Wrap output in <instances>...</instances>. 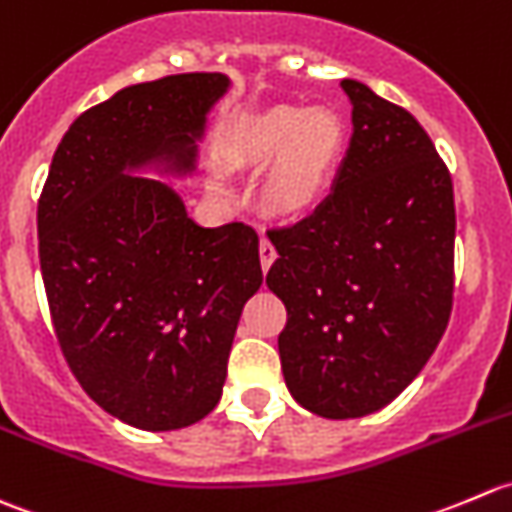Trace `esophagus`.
I'll return each instance as SVG.
<instances>
[{
    "label": "esophagus",
    "instance_id": "1",
    "mask_svg": "<svg viewBox=\"0 0 512 512\" xmlns=\"http://www.w3.org/2000/svg\"><path fill=\"white\" fill-rule=\"evenodd\" d=\"M258 256H261L263 271H268V268H271V263L276 261V249H273V244L266 239V236H261V244H258Z\"/></svg>",
    "mask_w": 512,
    "mask_h": 512
}]
</instances>
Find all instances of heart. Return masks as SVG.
<instances>
[{
    "mask_svg": "<svg viewBox=\"0 0 512 512\" xmlns=\"http://www.w3.org/2000/svg\"><path fill=\"white\" fill-rule=\"evenodd\" d=\"M341 139V124L328 111L276 109L246 124L234 151L241 164L256 169L278 164L268 181V199L281 214L298 216L326 189Z\"/></svg>",
    "mask_w": 512,
    "mask_h": 512,
    "instance_id": "heart-1",
    "label": "heart"
}]
</instances>
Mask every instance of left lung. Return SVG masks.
I'll return each mask as SVG.
<instances>
[{"label":"left lung","mask_w":512,"mask_h":512,"mask_svg":"<svg viewBox=\"0 0 512 512\" xmlns=\"http://www.w3.org/2000/svg\"><path fill=\"white\" fill-rule=\"evenodd\" d=\"M353 134L311 216L268 234L288 311L286 386L316 416L381 411L433 356L453 306V181L416 116L343 79Z\"/></svg>","instance_id":"8db88e82"}]
</instances>
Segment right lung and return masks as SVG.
<instances>
[{
  "label": "right lung",
  "mask_w": 512,
  "mask_h": 512,
  "mask_svg": "<svg viewBox=\"0 0 512 512\" xmlns=\"http://www.w3.org/2000/svg\"><path fill=\"white\" fill-rule=\"evenodd\" d=\"M226 74L126 86L54 151L37 209L54 331L96 406L141 430L209 416L244 303L261 288L251 226L204 229L169 184L186 179Z\"/></svg>",
  "instance_id": "right-lung-1"
}]
</instances>
